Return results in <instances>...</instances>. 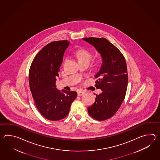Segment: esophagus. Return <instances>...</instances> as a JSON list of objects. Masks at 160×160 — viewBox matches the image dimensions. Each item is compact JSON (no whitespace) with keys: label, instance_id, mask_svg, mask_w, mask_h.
I'll use <instances>...</instances> for the list:
<instances>
[{"label":"esophagus","instance_id":"34e87169","mask_svg":"<svg viewBox=\"0 0 160 160\" xmlns=\"http://www.w3.org/2000/svg\"><path fill=\"white\" fill-rule=\"evenodd\" d=\"M78 95H79V96H81V95H83L85 93V92H83V91H82V90H78Z\"/></svg>","mask_w":160,"mask_h":160}]
</instances>
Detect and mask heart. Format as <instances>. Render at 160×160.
Wrapping results in <instances>:
<instances>
[{
	"instance_id": "obj_1",
	"label": "heart",
	"mask_w": 160,
	"mask_h": 160,
	"mask_svg": "<svg viewBox=\"0 0 160 160\" xmlns=\"http://www.w3.org/2000/svg\"><path fill=\"white\" fill-rule=\"evenodd\" d=\"M75 55L78 59L79 62L90 61L92 59V54L85 49H80L75 52Z\"/></svg>"
}]
</instances>
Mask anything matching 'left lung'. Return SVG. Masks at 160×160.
Returning <instances> with one entry per match:
<instances>
[{
  "instance_id": "left-lung-1",
  "label": "left lung",
  "mask_w": 160,
  "mask_h": 160,
  "mask_svg": "<svg viewBox=\"0 0 160 160\" xmlns=\"http://www.w3.org/2000/svg\"><path fill=\"white\" fill-rule=\"evenodd\" d=\"M95 48L102 58V65L95 74L96 88L102 92L88 108L93 118L103 121L114 116L126 95L128 75L126 61L121 51L104 38L82 39Z\"/></svg>"
}]
</instances>
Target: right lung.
I'll use <instances>...</instances> for the list:
<instances>
[{
    "instance_id": "add662e5",
    "label": "right lung",
    "mask_w": 160,
    "mask_h": 160,
    "mask_svg": "<svg viewBox=\"0 0 160 160\" xmlns=\"http://www.w3.org/2000/svg\"><path fill=\"white\" fill-rule=\"evenodd\" d=\"M68 41L52 42L45 46L33 59L29 72V85L35 104L46 119L58 121L68 115L77 92L57 88L56 78L63 61Z\"/></svg>"
}]
</instances>
